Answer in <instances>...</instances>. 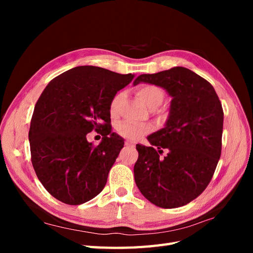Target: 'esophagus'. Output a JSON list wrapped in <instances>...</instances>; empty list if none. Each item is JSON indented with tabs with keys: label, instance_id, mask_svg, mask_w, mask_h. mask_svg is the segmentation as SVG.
<instances>
[{
	"label": "esophagus",
	"instance_id": "34e87169",
	"mask_svg": "<svg viewBox=\"0 0 253 253\" xmlns=\"http://www.w3.org/2000/svg\"><path fill=\"white\" fill-rule=\"evenodd\" d=\"M126 147H128V148H134L135 147V143L134 142H132V141H126Z\"/></svg>",
	"mask_w": 253,
	"mask_h": 253
}]
</instances>
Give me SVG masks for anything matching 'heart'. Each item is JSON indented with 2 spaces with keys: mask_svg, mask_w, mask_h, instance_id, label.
I'll return each instance as SVG.
<instances>
[{
  "mask_svg": "<svg viewBox=\"0 0 253 253\" xmlns=\"http://www.w3.org/2000/svg\"><path fill=\"white\" fill-rule=\"evenodd\" d=\"M137 95L149 108L155 109L163 103L165 99V90L160 86L156 85V84H143V85H140L137 88ZM121 97L122 94L120 93L113 98L110 106L112 115L117 113V108ZM117 131L125 138L135 140L150 133L151 126L142 124H137V122L133 121H126L117 126Z\"/></svg>",
  "mask_w": 253,
  "mask_h": 253,
  "instance_id": "heart-1",
  "label": "heart"
}]
</instances>
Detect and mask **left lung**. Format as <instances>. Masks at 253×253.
Listing matches in <instances>:
<instances>
[{"mask_svg":"<svg viewBox=\"0 0 253 253\" xmlns=\"http://www.w3.org/2000/svg\"><path fill=\"white\" fill-rule=\"evenodd\" d=\"M140 82L164 87L173 98L164 128L148 137L152 147L136 144L135 182L160 208L185 206L209 185L221 153L224 112L211 84L186 67L143 74ZM164 149L168 154L160 159Z\"/></svg>","mask_w":253,"mask_h":253,"instance_id":"obj_1","label":"left lung"}]
</instances>
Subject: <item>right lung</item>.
<instances>
[{"label": "right lung", "instance_id": "right-lung-1", "mask_svg": "<svg viewBox=\"0 0 253 253\" xmlns=\"http://www.w3.org/2000/svg\"><path fill=\"white\" fill-rule=\"evenodd\" d=\"M135 75L77 66L53 78L36 103L30 121L32 164L47 192L67 205H81L103 190L125 141L112 132L111 102ZM103 140L94 146L86 134Z\"/></svg>", "mask_w": 253, "mask_h": 253}]
</instances>
